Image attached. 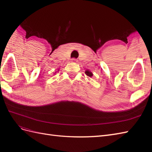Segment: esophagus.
Instances as JSON below:
<instances>
[{"instance_id":"esophagus-1","label":"esophagus","mask_w":152,"mask_h":152,"mask_svg":"<svg viewBox=\"0 0 152 152\" xmlns=\"http://www.w3.org/2000/svg\"><path fill=\"white\" fill-rule=\"evenodd\" d=\"M72 63H76L78 62V60H77V59H75V58H72Z\"/></svg>"}]
</instances>
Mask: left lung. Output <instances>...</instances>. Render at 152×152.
Instances as JSON below:
<instances>
[{
	"label": "left lung",
	"instance_id": "obj_1",
	"mask_svg": "<svg viewBox=\"0 0 152 152\" xmlns=\"http://www.w3.org/2000/svg\"><path fill=\"white\" fill-rule=\"evenodd\" d=\"M85 73L87 75V76H89V77H93V73H92L91 71H89V70H86V72H85Z\"/></svg>",
	"mask_w": 152,
	"mask_h": 152
}]
</instances>
